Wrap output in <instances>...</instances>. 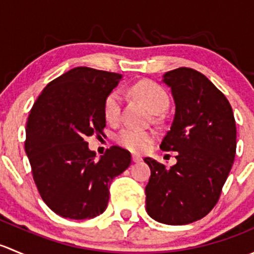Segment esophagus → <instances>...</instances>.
<instances>
[{"instance_id": "esophagus-1", "label": "esophagus", "mask_w": 254, "mask_h": 254, "mask_svg": "<svg viewBox=\"0 0 254 254\" xmlns=\"http://www.w3.org/2000/svg\"><path fill=\"white\" fill-rule=\"evenodd\" d=\"M132 161H134L135 163L141 162V161H142V157H140V156H137V155H132Z\"/></svg>"}]
</instances>
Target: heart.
<instances>
[{"label": "heart", "instance_id": "heart-1", "mask_svg": "<svg viewBox=\"0 0 254 254\" xmlns=\"http://www.w3.org/2000/svg\"><path fill=\"white\" fill-rule=\"evenodd\" d=\"M130 91L152 113L163 112L170 103L167 92L160 84L152 81L137 82L130 88ZM120 111H122V96L118 91H113L104 101V117L109 123H117L120 118ZM153 139L155 134L152 131L130 127L122 129L117 135L118 143L132 152H143L147 150Z\"/></svg>", "mask_w": 254, "mask_h": 254}]
</instances>
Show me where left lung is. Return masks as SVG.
I'll use <instances>...</instances> for the list:
<instances>
[{"label": "left lung", "instance_id": "8db88e82", "mask_svg": "<svg viewBox=\"0 0 254 254\" xmlns=\"http://www.w3.org/2000/svg\"><path fill=\"white\" fill-rule=\"evenodd\" d=\"M176 113L160 147L176 151L177 163L166 167L150 157L145 188L146 211L167 225L200 220L219 201L236 155V123L226 97L203 73L189 67L168 71Z\"/></svg>", "mask_w": 254, "mask_h": 254}]
</instances>
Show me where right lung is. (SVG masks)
<instances>
[{
    "instance_id": "add662e5",
    "label": "right lung",
    "mask_w": 254,
    "mask_h": 254,
    "mask_svg": "<svg viewBox=\"0 0 254 254\" xmlns=\"http://www.w3.org/2000/svg\"><path fill=\"white\" fill-rule=\"evenodd\" d=\"M120 79V73L75 67L51 81L30 109L25 153L40 196L60 216L102 214L113 179L131 163L129 151L119 146L97 160L84 141L104 134V101Z\"/></svg>"
}]
</instances>
